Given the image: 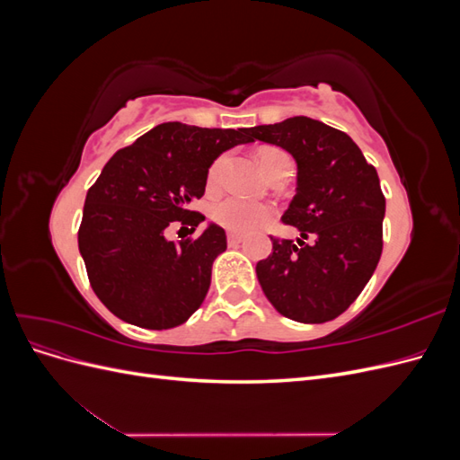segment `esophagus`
<instances>
[{
	"mask_svg": "<svg viewBox=\"0 0 460 460\" xmlns=\"http://www.w3.org/2000/svg\"><path fill=\"white\" fill-rule=\"evenodd\" d=\"M242 242H243V235H242V234H234V232L228 234V243H230V245H238V243H242Z\"/></svg>",
	"mask_w": 460,
	"mask_h": 460,
	"instance_id": "34e87169",
	"label": "esophagus"
}]
</instances>
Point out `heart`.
Wrapping results in <instances>:
<instances>
[{
	"label": "heart",
	"instance_id": "obj_1",
	"mask_svg": "<svg viewBox=\"0 0 460 460\" xmlns=\"http://www.w3.org/2000/svg\"><path fill=\"white\" fill-rule=\"evenodd\" d=\"M288 157L282 149L276 147H264L259 153V161L264 172H269L272 169V164L276 161H280ZM228 163L226 155H220L215 159V163L211 164L207 174V182L208 186H217L220 182V176L225 172V166ZM213 218L228 230L234 232H252L259 226H262L264 222L270 218V208L264 207L261 203L249 201L243 198H225L220 199L215 207H213Z\"/></svg>",
	"mask_w": 460,
	"mask_h": 460
}]
</instances>
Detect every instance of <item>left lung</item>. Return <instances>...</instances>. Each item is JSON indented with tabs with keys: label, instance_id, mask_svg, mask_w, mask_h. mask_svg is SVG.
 <instances>
[{
	"label": "left lung",
	"instance_id": "obj_1",
	"mask_svg": "<svg viewBox=\"0 0 460 460\" xmlns=\"http://www.w3.org/2000/svg\"><path fill=\"white\" fill-rule=\"evenodd\" d=\"M249 137L280 146L297 163V193L282 222L301 238L270 235L272 253L257 262L259 284L280 314L328 323L347 311L378 267L385 215L378 172L349 136L309 117L261 124Z\"/></svg>",
	"mask_w": 460,
	"mask_h": 460
}]
</instances>
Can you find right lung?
Masks as SVG:
<instances>
[{
  "mask_svg": "<svg viewBox=\"0 0 460 460\" xmlns=\"http://www.w3.org/2000/svg\"><path fill=\"white\" fill-rule=\"evenodd\" d=\"M249 142V128L163 122L107 161L88 190L78 249L95 296L115 316L166 330L201 307L226 234L208 225L198 238L171 242L166 228L178 220L196 232L205 217L190 205L203 198L208 166Z\"/></svg>",
  "mask_w": 460,
  "mask_h": 460,
  "instance_id": "1",
  "label": "right lung"
}]
</instances>
